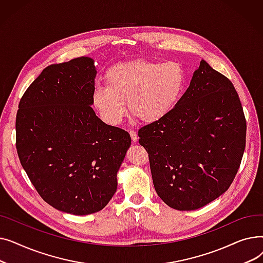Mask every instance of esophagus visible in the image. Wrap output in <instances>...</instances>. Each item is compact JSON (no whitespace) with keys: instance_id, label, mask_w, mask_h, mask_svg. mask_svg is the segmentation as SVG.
Returning <instances> with one entry per match:
<instances>
[{"instance_id":"1","label":"esophagus","mask_w":263,"mask_h":263,"mask_svg":"<svg viewBox=\"0 0 263 263\" xmlns=\"http://www.w3.org/2000/svg\"><path fill=\"white\" fill-rule=\"evenodd\" d=\"M130 133V136H131V139H132V142L133 143H136L137 141H139V136H137V133L135 132V131H130L129 132Z\"/></svg>"}]
</instances>
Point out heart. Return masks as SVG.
<instances>
[{"label":"heart","instance_id":"1","mask_svg":"<svg viewBox=\"0 0 263 263\" xmlns=\"http://www.w3.org/2000/svg\"><path fill=\"white\" fill-rule=\"evenodd\" d=\"M185 84V71L177 62L134 60L110 67L105 73V87H96L92 104L101 118L116 126L130 113L153 123L167 116L179 101Z\"/></svg>","mask_w":263,"mask_h":263}]
</instances>
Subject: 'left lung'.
Returning <instances> with one entry per match:
<instances>
[{
	"label": "left lung",
	"mask_w": 263,
	"mask_h": 263,
	"mask_svg": "<svg viewBox=\"0 0 263 263\" xmlns=\"http://www.w3.org/2000/svg\"><path fill=\"white\" fill-rule=\"evenodd\" d=\"M159 197L191 211L228 190L245 149L246 121L229 79L201 61L172 112L139 131Z\"/></svg>",
	"instance_id": "obj_1"
}]
</instances>
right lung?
<instances>
[{
  "label": "right lung",
  "mask_w": 263,
  "mask_h": 263,
  "mask_svg": "<svg viewBox=\"0 0 263 263\" xmlns=\"http://www.w3.org/2000/svg\"><path fill=\"white\" fill-rule=\"evenodd\" d=\"M97 70L82 57L45 68L22 96L16 147L38 194L73 215L102 210L117 190L131 145L127 131L104 123L91 108Z\"/></svg>",
  "instance_id": "add662e5"
}]
</instances>
